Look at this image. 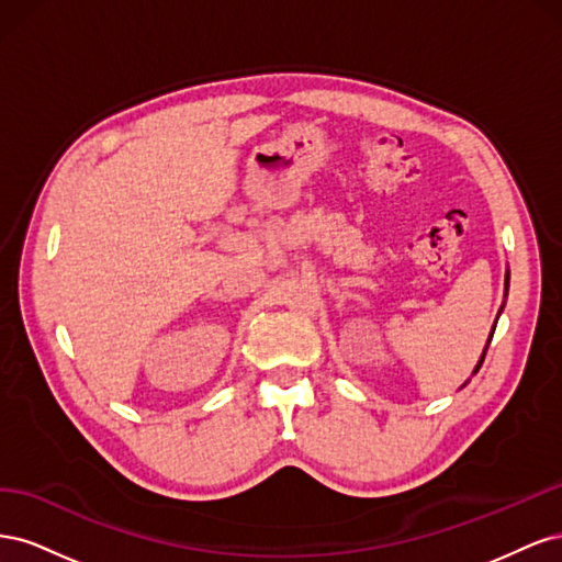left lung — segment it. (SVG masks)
<instances>
[{"mask_svg": "<svg viewBox=\"0 0 562 562\" xmlns=\"http://www.w3.org/2000/svg\"><path fill=\"white\" fill-rule=\"evenodd\" d=\"M506 288H508V274H506ZM492 333H495V330H492ZM490 339H492V335H490ZM483 359H485V353H483ZM483 359L479 361V366H475V372H479V368L483 366Z\"/></svg>", "mask_w": 562, "mask_h": 562, "instance_id": "8db88e82", "label": "left lung"}]
</instances>
